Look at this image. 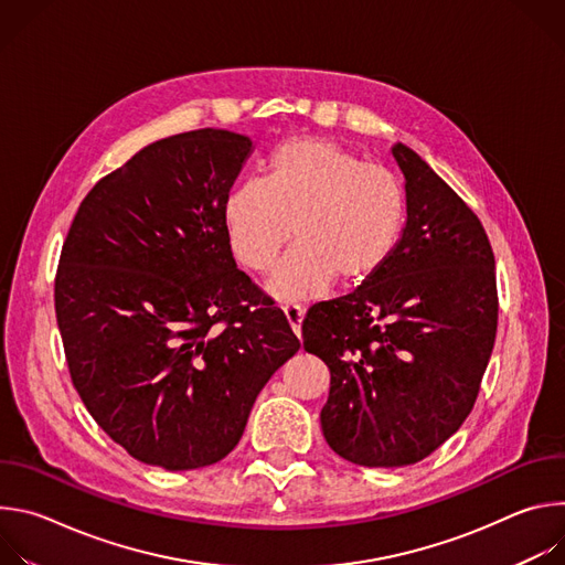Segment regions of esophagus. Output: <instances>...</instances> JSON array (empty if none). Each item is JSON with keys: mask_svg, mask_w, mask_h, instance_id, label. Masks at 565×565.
<instances>
[{"mask_svg": "<svg viewBox=\"0 0 565 565\" xmlns=\"http://www.w3.org/2000/svg\"><path fill=\"white\" fill-rule=\"evenodd\" d=\"M281 308H284V315H286V319H288V324H290L292 333H295L297 338H301V321H303V308H301V306H297V303H284Z\"/></svg>", "mask_w": 565, "mask_h": 565, "instance_id": "obj_1", "label": "esophagus"}]
</instances>
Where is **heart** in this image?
Returning a JSON list of instances; mask_svg holds the SVG:
<instances>
[{
    "mask_svg": "<svg viewBox=\"0 0 565 565\" xmlns=\"http://www.w3.org/2000/svg\"><path fill=\"white\" fill-rule=\"evenodd\" d=\"M225 234L236 262L268 270L290 236L297 246L268 279L277 299L324 295L335 279L360 286L391 259L407 221V194L395 174L366 166L327 138H290L275 149L266 181L234 188Z\"/></svg>",
    "mask_w": 565,
    "mask_h": 565,
    "instance_id": "b5f03b06",
    "label": "heart"
}]
</instances>
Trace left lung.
I'll use <instances>...</instances> for the list:
<instances>
[{
  "instance_id": "1",
  "label": "left lung",
  "mask_w": 565,
  "mask_h": 565,
  "mask_svg": "<svg viewBox=\"0 0 565 565\" xmlns=\"http://www.w3.org/2000/svg\"><path fill=\"white\" fill-rule=\"evenodd\" d=\"M407 221L386 266L315 303L303 349L327 362L321 431L342 458L405 467L469 416L497 338L494 253L478 216L412 147H391Z\"/></svg>"
}]
</instances>
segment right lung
Listing matches in <instances>:
<instances>
[{
	"mask_svg": "<svg viewBox=\"0 0 565 565\" xmlns=\"http://www.w3.org/2000/svg\"><path fill=\"white\" fill-rule=\"evenodd\" d=\"M253 149L212 127L142 147L79 203L62 246L55 315L71 380L140 462L185 471L225 458L299 351L225 234Z\"/></svg>",
	"mask_w": 565,
	"mask_h": 565,
	"instance_id": "right-lung-1",
	"label": "right lung"
}]
</instances>
